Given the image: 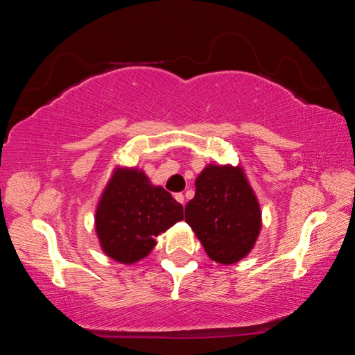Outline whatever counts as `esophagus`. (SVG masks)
<instances>
[{
    "label": "esophagus",
    "instance_id": "34e87169",
    "mask_svg": "<svg viewBox=\"0 0 355 355\" xmlns=\"http://www.w3.org/2000/svg\"><path fill=\"white\" fill-rule=\"evenodd\" d=\"M173 197H175L177 202H180V203H182V205H183V203H184V196L182 194V192H177V194L173 196Z\"/></svg>",
    "mask_w": 355,
    "mask_h": 355
}]
</instances>
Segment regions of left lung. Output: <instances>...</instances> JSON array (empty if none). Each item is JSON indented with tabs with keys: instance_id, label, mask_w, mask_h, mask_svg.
Masks as SVG:
<instances>
[{
	"instance_id": "left-lung-1",
	"label": "left lung",
	"mask_w": 355,
	"mask_h": 355,
	"mask_svg": "<svg viewBox=\"0 0 355 355\" xmlns=\"http://www.w3.org/2000/svg\"><path fill=\"white\" fill-rule=\"evenodd\" d=\"M184 220L213 261L233 264L248 255L260 235L261 211L241 167L207 166L196 180Z\"/></svg>"
}]
</instances>
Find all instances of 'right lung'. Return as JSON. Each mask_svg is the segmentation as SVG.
Masks as SVG:
<instances>
[{
  "mask_svg": "<svg viewBox=\"0 0 355 355\" xmlns=\"http://www.w3.org/2000/svg\"><path fill=\"white\" fill-rule=\"evenodd\" d=\"M183 219V207L171 192L153 186L139 169L117 167L95 211L101 250L123 264L146 258L155 238Z\"/></svg>",
  "mask_w": 355,
  "mask_h": 355,
  "instance_id": "right-lung-1",
  "label": "right lung"
}]
</instances>
